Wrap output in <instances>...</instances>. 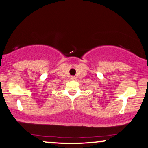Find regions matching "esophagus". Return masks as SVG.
Here are the masks:
<instances>
[{
  "mask_svg": "<svg viewBox=\"0 0 148 148\" xmlns=\"http://www.w3.org/2000/svg\"><path fill=\"white\" fill-rule=\"evenodd\" d=\"M71 80H75L76 79V77H75V76H71Z\"/></svg>",
  "mask_w": 148,
  "mask_h": 148,
  "instance_id": "1",
  "label": "esophagus"
}]
</instances>
